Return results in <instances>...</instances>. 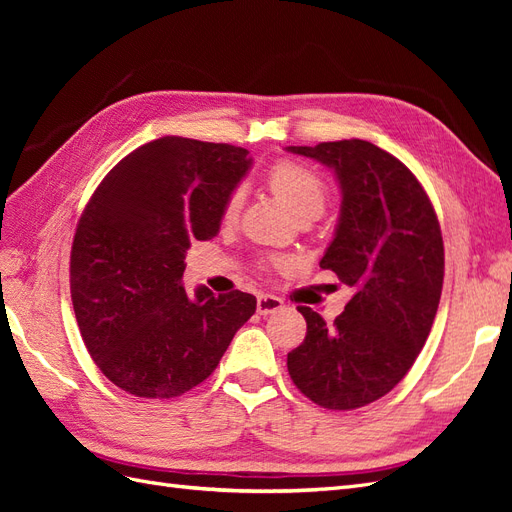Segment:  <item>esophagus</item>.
<instances>
[{"label": "esophagus", "instance_id": "34e87169", "mask_svg": "<svg viewBox=\"0 0 512 512\" xmlns=\"http://www.w3.org/2000/svg\"><path fill=\"white\" fill-rule=\"evenodd\" d=\"M282 307H284V301L273 297V294H260L258 303H256V309H258L260 316H269L273 312H280Z\"/></svg>", "mask_w": 512, "mask_h": 512}]
</instances>
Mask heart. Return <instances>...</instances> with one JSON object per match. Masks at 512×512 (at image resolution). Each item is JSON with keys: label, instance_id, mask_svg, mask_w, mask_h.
<instances>
[{"label": "heart", "instance_id": "b5f03b06", "mask_svg": "<svg viewBox=\"0 0 512 512\" xmlns=\"http://www.w3.org/2000/svg\"><path fill=\"white\" fill-rule=\"evenodd\" d=\"M269 185L273 194L282 200V203L297 215H320L327 205V185L314 173L299 162H277L269 170ZM243 205V192L235 190L224 205L222 218L224 222H235L239 218V211Z\"/></svg>", "mask_w": 512, "mask_h": 512}]
</instances>
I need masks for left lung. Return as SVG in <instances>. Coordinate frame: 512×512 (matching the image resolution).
I'll return each instance as SVG.
<instances>
[{
    "label": "left lung",
    "instance_id": "8db88e82",
    "mask_svg": "<svg viewBox=\"0 0 512 512\" xmlns=\"http://www.w3.org/2000/svg\"><path fill=\"white\" fill-rule=\"evenodd\" d=\"M286 151L337 177L342 209L320 267L354 292L333 324L299 307L307 335L288 354V374L322 408H363L395 389L427 342L444 280L440 224L408 166L376 145L350 138Z\"/></svg>",
    "mask_w": 512,
    "mask_h": 512
}]
</instances>
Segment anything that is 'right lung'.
I'll return each instance as SVG.
<instances>
[{"label": "right lung", "instance_id": "add662e5", "mask_svg": "<svg viewBox=\"0 0 512 512\" xmlns=\"http://www.w3.org/2000/svg\"><path fill=\"white\" fill-rule=\"evenodd\" d=\"M247 149L164 136L104 177L74 232L70 292L83 342L102 374L145 399L205 382L256 312L241 290L181 284L192 241L220 232Z\"/></svg>", "mask_w": 512, "mask_h": 512}]
</instances>
